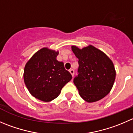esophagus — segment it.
<instances>
[{
    "label": "esophagus",
    "instance_id": "34e87169",
    "mask_svg": "<svg viewBox=\"0 0 133 133\" xmlns=\"http://www.w3.org/2000/svg\"><path fill=\"white\" fill-rule=\"evenodd\" d=\"M69 72H70V73L71 74V75L73 77V75H74V73H75L74 70H73V69H69Z\"/></svg>",
    "mask_w": 133,
    "mask_h": 133
}]
</instances>
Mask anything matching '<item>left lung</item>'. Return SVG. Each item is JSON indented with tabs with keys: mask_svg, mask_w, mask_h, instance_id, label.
Here are the masks:
<instances>
[{
	"mask_svg": "<svg viewBox=\"0 0 133 133\" xmlns=\"http://www.w3.org/2000/svg\"><path fill=\"white\" fill-rule=\"evenodd\" d=\"M78 59V75L73 82L81 97L88 103L103 99L111 90L116 78L114 64L104 52L94 46L80 49L72 46Z\"/></svg>",
	"mask_w": 133,
	"mask_h": 133,
	"instance_id": "obj_1",
	"label": "left lung"
}]
</instances>
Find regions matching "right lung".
<instances>
[{
    "mask_svg": "<svg viewBox=\"0 0 133 133\" xmlns=\"http://www.w3.org/2000/svg\"><path fill=\"white\" fill-rule=\"evenodd\" d=\"M58 52L43 48L26 63L24 81L32 96L45 102L57 97L65 84L71 80L64 63L56 60Z\"/></svg>",
    "mask_w": 133,
    "mask_h": 133,
    "instance_id": "1",
    "label": "right lung"
}]
</instances>
